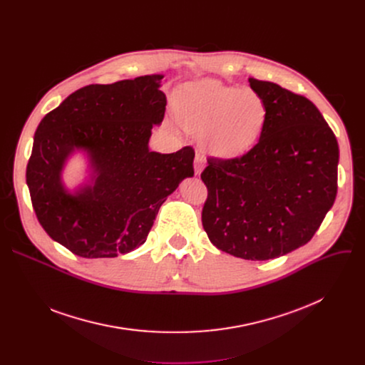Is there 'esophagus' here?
<instances>
[{
  "mask_svg": "<svg viewBox=\"0 0 365 365\" xmlns=\"http://www.w3.org/2000/svg\"><path fill=\"white\" fill-rule=\"evenodd\" d=\"M205 158H203V155L202 154H196L195 155V163H193V166H195V175H200L202 173V170L205 169Z\"/></svg>",
  "mask_w": 365,
  "mask_h": 365,
  "instance_id": "obj_1",
  "label": "esophagus"
}]
</instances>
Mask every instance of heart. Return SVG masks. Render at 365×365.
<instances>
[{
    "label": "heart",
    "mask_w": 365,
    "mask_h": 365,
    "mask_svg": "<svg viewBox=\"0 0 365 365\" xmlns=\"http://www.w3.org/2000/svg\"><path fill=\"white\" fill-rule=\"evenodd\" d=\"M173 111L178 123L186 131L203 135L205 148L220 159H237L251 150L267 120L266 101L258 92L218 81L179 89Z\"/></svg>",
    "instance_id": "obj_1"
}]
</instances>
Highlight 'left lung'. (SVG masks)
I'll list each match as a JSON object with an SVG mask.
<instances>
[{"instance_id":"left-lung-1","label":"left lung","mask_w":365,"mask_h":365,"mask_svg":"<svg viewBox=\"0 0 365 365\" xmlns=\"http://www.w3.org/2000/svg\"><path fill=\"white\" fill-rule=\"evenodd\" d=\"M267 120L258 143L237 159H207L202 225L234 257L277 258L312 240L338 189V141L314 102L277 83L248 78Z\"/></svg>"}]
</instances>
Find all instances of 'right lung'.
<instances>
[{
    "label": "right lung",
    "instance_id": "add662e5",
    "mask_svg": "<svg viewBox=\"0 0 365 365\" xmlns=\"http://www.w3.org/2000/svg\"><path fill=\"white\" fill-rule=\"evenodd\" d=\"M162 79L83 86L36 130L26 172L33 210L48 237L79 257H117L144 244L166 197L193 176L190 145L170 154L148 148L166 111ZM75 149L88 153L94 175L72 195L61 170Z\"/></svg>",
    "mask_w": 365,
    "mask_h": 365
}]
</instances>
